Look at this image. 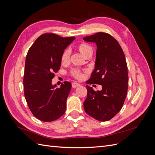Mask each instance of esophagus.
Returning a JSON list of instances; mask_svg holds the SVG:
<instances>
[{"instance_id": "1", "label": "esophagus", "mask_w": 155, "mask_h": 155, "mask_svg": "<svg viewBox=\"0 0 155 155\" xmlns=\"http://www.w3.org/2000/svg\"><path fill=\"white\" fill-rule=\"evenodd\" d=\"M79 86H80V84L78 83H76V82H74V83H72V87L74 88H76V87H79Z\"/></svg>"}]
</instances>
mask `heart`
I'll return each mask as SVG.
<instances>
[{"instance_id":"heart-1","label":"heart","mask_w":155,"mask_h":155,"mask_svg":"<svg viewBox=\"0 0 155 155\" xmlns=\"http://www.w3.org/2000/svg\"><path fill=\"white\" fill-rule=\"evenodd\" d=\"M76 50L79 51L84 57L87 58L88 55H92V49L90 46L86 43H80L76 46ZM70 60V52L68 50H64L61 56V63L63 64H67ZM69 74L76 79H81L83 78V74L80 70L72 68L70 70Z\"/></svg>"}]
</instances>
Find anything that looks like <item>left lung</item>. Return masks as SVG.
I'll list each match as a JSON object with an SVG mask.
<instances>
[{
    "label": "left lung",
    "mask_w": 155,
    "mask_h": 155,
    "mask_svg": "<svg viewBox=\"0 0 155 155\" xmlns=\"http://www.w3.org/2000/svg\"><path fill=\"white\" fill-rule=\"evenodd\" d=\"M83 40L97 45L95 68L87 84L101 85L95 92L87 85V97L83 103L86 113L98 121L114 117L122 108L128 89L127 65L124 51L116 39L105 32L85 37Z\"/></svg>",
    "instance_id": "8db88e82"
}]
</instances>
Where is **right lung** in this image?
Instances as JSON below:
<instances>
[{
	"label": "right lung",
	"mask_w": 155,
	"mask_h": 155,
	"mask_svg": "<svg viewBox=\"0 0 155 155\" xmlns=\"http://www.w3.org/2000/svg\"><path fill=\"white\" fill-rule=\"evenodd\" d=\"M46 33L37 38L28 51L23 85L27 104L35 118L45 122L63 116L71 89V83L64 81L60 88L51 85V79L60 69L61 56L74 40Z\"/></svg>",
	"instance_id": "right-lung-1"
}]
</instances>
